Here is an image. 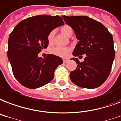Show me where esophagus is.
Segmentation results:
<instances>
[{
  "mask_svg": "<svg viewBox=\"0 0 121 121\" xmlns=\"http://www.w3.org/2000/svg\"><path fill=\"white\" fill-rule=\"evenodd\" d=\"M68 60H66V59H63V63H66L67 62H68Z\"/></svg>",
  "mask_w": 121,
  "mask_h": 121,
  "instance_id": "34e87169",
  "label": "esophagus"
}]
</instances>
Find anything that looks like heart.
Here are the masks:
<instances>
[{"mask_svg":"<svg viewBox=\"0 0 121 121\" xmlns=\"http://www.w3.org/2000/svg\"><path fill=\"white\" fill-rule=\"evenodd\" d=\"M60 31L63 34H65V35L70 37L72 35L73 29L70 25H64L62 26H61ZM54 36V31L51 30L48 35L47 37V40L49 44H51L53 42V39ZM71 51V48L70 47H55L51 49L50 52L51 54H54L55 56L59 57H62V58H66L69 55Z\"/></svg>","mask_w":121,"mask_h":121,"instance_id":"b5f03b06","label":"heart"}]
</instances>
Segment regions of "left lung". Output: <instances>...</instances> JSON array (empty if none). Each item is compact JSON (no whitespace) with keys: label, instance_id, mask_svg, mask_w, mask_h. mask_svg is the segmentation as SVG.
Returning <instances> with one entry per match:
<instances>
[{"label":"left lung","instance_id":"8db88e82","mask_svg":"<svg viewBox=\"0 0 121 121\" xmlns=\"http://www.w3.org/2000/svg\"><path fill=\"white\" fill-rule=\"evenodd\" d=\"M62 17L79 40L72 54L74 56L86 54L83 62L77 58H72L77 63V68L70 73L71 81L84 88L99 87L108 77L115 57L112 34L103 24L87 16Z\"/></svg>","mask_w":121,"mask_h":121}]
</instances>
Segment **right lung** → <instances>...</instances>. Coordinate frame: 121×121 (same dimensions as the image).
<instances>
[{
    "label": "right lung",
    "mask_w": 121,
    "mask_h": 121,
    "mask_svg": "<svg viewBox=\"0 0 121 121\" xmlns=\"http://www.w3.org/2000/svg\"><path fill=\"white\" fill-rule=\"evenodd\" d=\"M64 25L59 16L39 15L22 20L9 35L7 57L14 76L23 86L35 89L46 85L54 78V72L62 59L54 54L44 58L38 54L48 46L49 32Z\"/></svg>",
    "instance_id": "add662e5"
}]
</instances>
